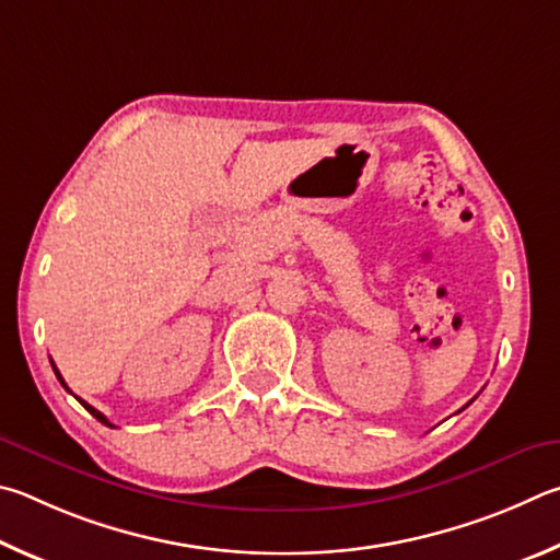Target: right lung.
Masks as SVG:
<instances>
[{
	"instance_id": "right-lung-1",
	"label": "right lung",
	"mask_w": 560,
	"mask_h": 560,
	"mask_svg": "<svg viewBox=\"0 0 560 560\" xmlns=\"http://www.w3.org/2000/svg\"><path fill=\"white\" fill-rule=\"evenodd\" d=\"M51 366H54V361H51ZM54 374H56V378H58V381H61V386H63V388L68 390V386H66V381H63V376H61V374H58V369H56V366H54ZM68 394H71V390H68ZM78 400H81V398H78ZM81 404H83V408L88 410V413H91L93 418H97V420H101V423H103V425H107V428H115V425L110 423V420H107V418H105V416L101 413V410H95L93 406H88V404H85V400H81Z\"/></svg>"
}]
</instances>
